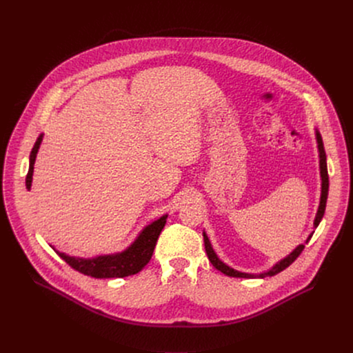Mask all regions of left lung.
Listing matches in <instances>:
<instances>
[{
	"instance_id": "1",
	"label": "left lung",
	"mask_w": 353,
	"mask_h": 353,
	"mask_svg": "<svg viewBox=\"0 0 353 353\" xmlns=\"http://www.w3.org/2000/svg\"><path fill=\"white\" fill-rule=\"evenodd\" d=\"M316 141H317V148H319V158H320V177H321V194H320V204H319V208H317V214H316V218H314V222H313V228L316 229L323 216H324V211H325V205H327V196H328V172H327V157H325V150H324V143H323V139H321V135L319 132V130L316 128ZM203 236H204V245H205V251H207V256H208V260L211 261V264L218 270L221 271L222 274L228 275V276H233V278H265V276H274L276 274H279L281 271H283L285 268H288L297 257L299 254L303 251L305 248V244H299L292 253H289L286 257H283L282 260H279L276 264H274L270 270L267 271H263V272H259V274H251V272H243V271H239V270H234L232 267H229L226 263H223L215 253V250L205 233V230L203 232ZM313 233H310L306 239L305 243H309V240L312 239Z\"/></svg>"
}]
</instances>
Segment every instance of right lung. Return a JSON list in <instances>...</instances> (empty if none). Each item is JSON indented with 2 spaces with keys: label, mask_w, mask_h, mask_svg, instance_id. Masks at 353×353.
Here are the masks:
<instances>
[{
  "label": "right lung",
  "mask_w": 353,
  "mask_h": 353,
  "mask_svg": "<svg viewBox=\"0 0 353 353\" xmlns=\"http://www.w3.org/2000/svg\"><path fill=\"white\" fill-rule=\"evenodd\" d=\"M43 135L44 134H40L37 137L29 157V172L26 176L28 191H30L32 188L34 162L40 143L43 141ZM166 219L168 214L162 215L159 219L154 222H150L138 233V236L130 245H127L123 251H117V253L113 254H100L96 257L83 259L61 253V251L54 248V245L50 247H52L68 265H71L74 270L83 275H89L93 278H124L139 272L149 263L150 257L154 254L158 237L162 229L165 228Z\"/></svg>",
  "instance_id": "1"
}]
</instances>
